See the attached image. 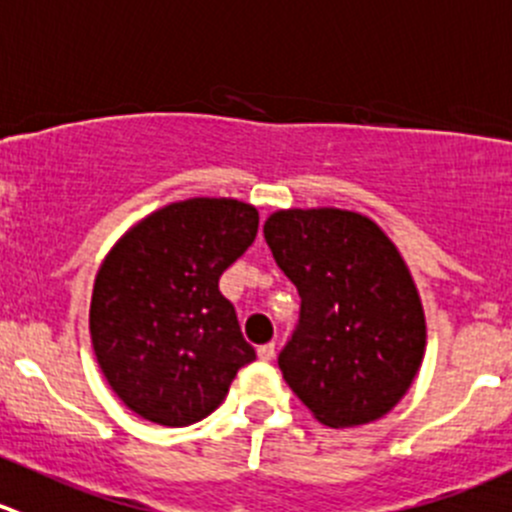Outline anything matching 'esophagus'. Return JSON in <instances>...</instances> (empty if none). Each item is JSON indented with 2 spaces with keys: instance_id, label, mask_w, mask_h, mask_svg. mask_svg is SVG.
Listing matches in <instances>:
<instances>
[{
  "instance_id": "1",
  "label": "esophagus",
  "mask_w": 512,
  "mask_h": 512,
  "mask_svg": "<svg viewBox=\"0 0 512 512\" xmlns=\"http://www.w3.org/2000/svg\"><path fill=\"white\" fill-rule=\"evenodd\" d=\"M257 357H260L262 362H270L272 357H275V342H267V345L257 347Z\"/></svg>"
}]
</instances>
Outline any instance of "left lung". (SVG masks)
Here are the masks:
<instances>
[{
  "label": "left lung",
  "instance_id": "obj_1",
  "mask_svg": "<svg viewBox=\"0 0 512 512\" xmlns=\"http://www.w3.org/2000/svg\"><path fill=\"white\" fill-rule=\"evenodd\" d=\"M262 230L302 300L277 357L292 393L327 428L388 415L425 355L423 302L398 247L337 207L277 210Z\"/></svg>",
  "mask_w": 512,
  "mask_h": 512
}]
</instances>
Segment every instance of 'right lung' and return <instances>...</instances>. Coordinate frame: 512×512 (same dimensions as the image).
Wrapping results in <instances>:
<instances>
[{
  "instance_id": "obj_1",
  "label": "right lung",
  "mask_w": 512,
  "mask_h": 512,
  "mask_svg": "<svg viewBox=\"0 0 512 512\" xmlns=\"http://www.w3.org/2000/svg\"><path fill=\"white\" fill-rule=\"evenodd\" d=\"M260 215L230 197H192L124 232L94 277V355L132 413L185 428L220 408L255 360L220 275L255 242Z\"/></svg>"
}]
</instances>
